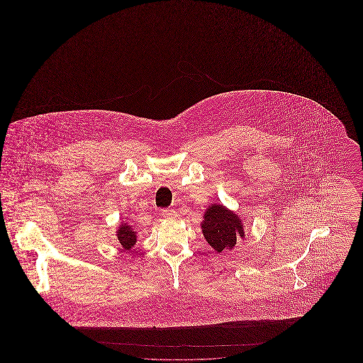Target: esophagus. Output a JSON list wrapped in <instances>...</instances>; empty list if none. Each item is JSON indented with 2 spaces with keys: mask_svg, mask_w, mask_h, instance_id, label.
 <instances>
[{
  "mask_svg": "<svg viewBox=\"0 0 363 363\" xmlns=\"http://www.w3.org/2000/svg\"><path fill=\"white\" fill-rule=\"evenodd\" d=\"M162 215L166 219H174L177 218V211H174L172 208H166V209H162Z\"/></svg>",
  "mask_w": 363,
  "mask_h": 363,
  "instance_id": "obj_1",
  "label": "esophagus"
}]
</instances>
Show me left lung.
Here are the masks:
<instances>
[{
	"label": "left lung",
	"instance_id": "8db88e82",
	"mask_svg": "<svg viewBox=\"0 0 363 363\" xmlns=\"http://www.w3.org/2000/svg\"><path fill=\"white\" fill-rule=\"evenodd\" d=\"M201 228L208 243L218 253L225 249L231 250L237 243V238H243L245 235L238 215L218 204L208 208Z\"/></svg>",
	"mask_w": 363,
	"mask_h": 363
}]
</instances>
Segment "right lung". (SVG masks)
<instances>
[{"label": "right lung", "instance_id": "add662e5", "mask_svg": "<svg viewBox=\"0 0 363 363\" xmlns=\"http://www.w3.org/2000/svg\"><path fill=\"white\" fill-rule=\"evenodd\" d=\"M118 241L122 245L123 249L129 250L132 249V246H135L136 243V231H133V228L130 225H123L118 228Z\"/></svg>", "mask_w": 363, "mask_h": 363}]
</instances>
